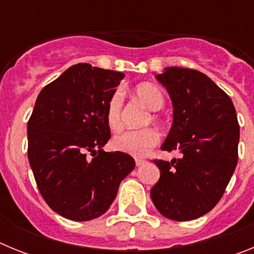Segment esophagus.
<instances>
[{
    "label": "esophagus",
    "mask_w": 254,
    "mask_h": 254,
    "mask_svg": "<svg viewBox=\"0 0 254 254\" xmlns=\"http://www.w3.org/2000/svg\"><path fill=\"white\" fill-rule=\"evenodd\" d=\"M145 163H146V160H143V159H136V167H141Z\"/></svg>",
    "instance_id": "obj_1"
}]
</instances>
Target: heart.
<instances>
[{"instance_id":"1","label":"heart","mask_w":254,"mask_h":254,"mask_svg":"<svg viewBox=\"0 0 254 254\" xmlns=\"http://www.w3.org/2000/svg\"><path fill=\"white\" fill-rule=\"evenodd\" d=\"M136 99L140 100L143 105L149 109L156 112L160 111L165 104V96L160 87L150 82H142L134 87L133 90ZM123 102L125 96L121 89L113 91L105 107V120L108 127L113 132H120L123 128ZM158 114L151 113L145 121V126L151 122H158ZM160 140V134L152 127L138 129V131H128L114 137L113 147L114 150L125 154L132 155L136 158H141L149 154L150 150L158 145Z\"/></svg>"}]
</instances>
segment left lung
I'll list each match as a JSON object with an SVG mask.
<instances>
[{
	"label": "left lung",
	"instance_id": "1",
	"mask_svg": "<svg viewBox=\"0 0 254 254\" xmlns=\"http://www.w3.org/2000/svg\"><path fill=\"white\" fill-rule=\"evenodd\" d=\"M173 102V125L161 149L181 159H155L160 179L150 196L161 215L188 221L223 197L238 163L239 123L228 94L205 73L169 67L156 75Z\"/></svg>",
	"mask_w": 254,
	"mask_h": 254
}]
</instances>
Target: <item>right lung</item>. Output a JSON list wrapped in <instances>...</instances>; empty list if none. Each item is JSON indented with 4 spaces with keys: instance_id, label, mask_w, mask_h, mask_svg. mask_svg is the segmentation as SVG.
Masks as SVG:
<instances>
[{
    "instance_id": "right-lung-1",
    "label": "right lung",
    "mask_w": 254,
    "mask_h": 254,
    "mask_svg": "<svg viewBox=\"0 0 254 254\" xmlns=\"http://www.w3.org/2000/svg\"><path fill=\"white\" fill-rule=\"evenodd\" d=\"M123 76L73 64L37 98L28 122L29 163L47 205L66 219L104 214L134 168L128 154L102 149L111 138L105 107Z\"/></svg>"
}]
</instances>
